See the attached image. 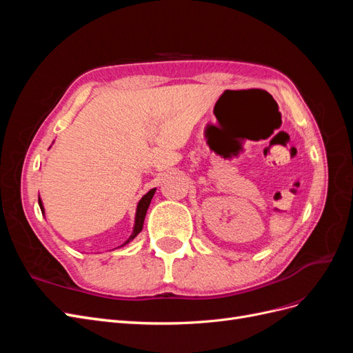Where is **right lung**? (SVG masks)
I'll use <instances>...</instances> for the list:
<instances>
[{
	"instance_id": "add662e5",
	"label": "right lung",
	"mask_w": 353,
	"mask_h": 353,
	"mask_svg": "<svg viewBox=\"0 0 353 353\" xmlns=\"http://www.w3.org/2000/svg\"><path fill=\"white\" fill-rule=\"evenodd\" d=\"M154 193H156V188H152L150 191H148L147 194H144L143 197H141V200L138 201V205H137V212H135V223H134V230H132V234L130 236V239H128L122 245H125V244H128L130 241H132L138 234L141 232V230H143V225H144V218H145V213H147V209H148V206H150V201H152V199H153V196H154ZM38 203H39V208H41V212L44 213L46 210H44V206H42V200H41V197L38 196ZM121 245V248H122Z\"/></svg>"
}]
</instances>
